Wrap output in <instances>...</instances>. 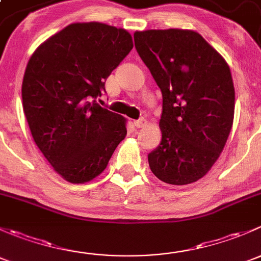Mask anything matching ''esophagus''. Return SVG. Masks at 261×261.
Wrapping results in <instances>:
<instances>
[{"mask_svg":"<svg viewBox=\"0 0 261 261\" xmlns=\"http://www.w3.org/2000/svg\"><path fill=\"white\" fill-rule=\"evenodd\" d=\"M134 125H135L138 128L144 127V126H146V120H145V118H140V120H136V121H134Z\"/></svg>","mask_w":261,"mask_h":261,"instance_id":"esophagus-1","label":"esophagus"}]
</instances>
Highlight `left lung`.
Wrapping results in <instances>:
<instances>
[{
    "mask_svg": "<svg viewBox=\"0 0 261 261\" xmlns=\"http://www.w3.org/2000/svg\"><path fill=\"white\" fill-rule=\"evenodd\" d=\"M135 48L163 94L162 141L147 155L156 178L184 186L208 173L233 122L230 67L192 30L136 31Z\"/></svg>",
    "mask_w": 261,
    "mask_h": 261,
    "instance_id": "8db88e82",
    "label": "left lung"
}]
</instances>
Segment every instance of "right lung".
<instances>
[{
	"instance_id": "right-lung-1",
	"label": "right lung",
	"mask_w": 261,
	"mask_h": 261,
	"mask_svg": "<svg viewBox=\"0 0 261 261\" xmlns=\"http://www.w3.org/2000/svg\"><path fill=\"white\" fill-rule=\"evenodd\" d=\"M133 46L123 29L77 22L44 41L29 60L23 114L45 159L70 183L101 174L127 134L126 118L96 99Z\"/></svg>"
}]
</instances>
